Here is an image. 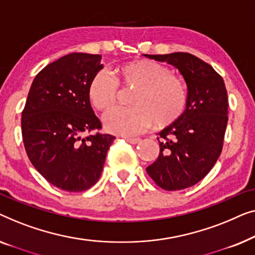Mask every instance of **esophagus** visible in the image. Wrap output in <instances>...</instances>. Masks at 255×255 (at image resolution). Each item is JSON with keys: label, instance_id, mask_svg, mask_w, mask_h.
<instances>
[{"label": "esophagus", "instance_id": "34e87169", "mask_svg": "<svg viewBox=\"0 0 255 255\" xmlns=\"http://www.w3.org/2000/svg\"><path fill=\"white\" fill-rule=\"evenodd\" d=\"M125 141L130 143V144H137V143L141 141V138H131V137H124Z\"/></svg>", "mask_w": 255, "mask_h": 255}]
</instances>
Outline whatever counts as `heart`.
Segmentation results:
<instances>
[{
	"mask_svg": "<svg viewBox=\"0 0 255 255\" xmlns=\"http://www.w3.org/2000/svg\"><path fill=\"white\" fill-rule=\"evenodd\" d=\"M114 74L117 81L106 71H98L88 85L89 102L103 113L116 105L119 96L117 81L125 87H136L130 98L132 107L113 110L105 117V128L113 134L137 135L155 123L159 128L168 127L180 120L187 110V83L157 61H129L118 66Z\"/></svg>",
	"mask_w": 255,
	"mask_h": 255,
	"instance_id": "obj_1",
	"label": "heart"
}]
</instances>
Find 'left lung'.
<instances>
[{
	"mask_svg": "<svg viewBox=\"0 0 255 255\" xmlns=\"http://www.w3.org/2000/svg\"><path fill=\"white\" fill-rule=\"evenodd\" d=\"M144 56L174 66L189 90L187 110L159 132V156L146 167L160 188L180 191L202 180L221 155L228 125L227 88L210 64L189 53Z\"/></svg>",
	"mask_w": 255,
	"mask_h": 255,
	"instance_id": "8db88e82",
	"label": "left lung"
}]
</instances>
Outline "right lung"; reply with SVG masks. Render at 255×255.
Returning <instances> with one entry per match:
<instances>
[{
    "label": "right lung",
    "mask_w": 255,
    "mask_h": 255,
    "mask_svg": "<svg viewBox=\"0 0 255 255\" xmlns=\"http://www.w3.org/2000/svg\"><path fill=\"white\" fill-rule=\"evenodd\" d=\"M102 55L71 53L49 63L32 82L21 112V135L32 165L55 187L87 191L102 174L110 134L102 129L88 98Z\"/></svg>",
    "instance_id": "1"
}]
</instances>
